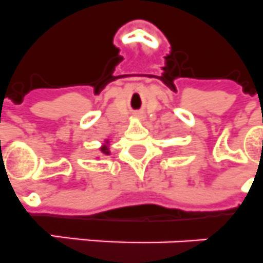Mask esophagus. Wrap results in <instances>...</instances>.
I'll return each instance as SVG.
<instances>
[{
  "label": "esophagus",
  "instance_id": "esophagus-1",
  "mask_svg": "<svg viewBox=\"0 0 263 263\" xmlns=\"http://www.w3.org/2000/svg\"><path fill=\"white\" fill-rule=\"evenodd\" d=\"M138 116H139V115H138Z\"/></svg>",
  "mask_w": 263,
  "mask_h": 263
}]
</instances>
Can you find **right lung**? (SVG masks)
<instances>
[{"instance_id":"1","label":"right lung","mask_w":263,"mask_h":263,"mask_svg":"<svg viewBox=\"0 0 263 263\" xmlns=\"http://www.w3.org/2000/svg\"><path fill=\"white\" fill-rule=\"evenodd\" d=\"M100 151L104 154V155H109V148H108V140H105V143L103 144V147L100 148Z\"/></svg>"}]
</instances>
